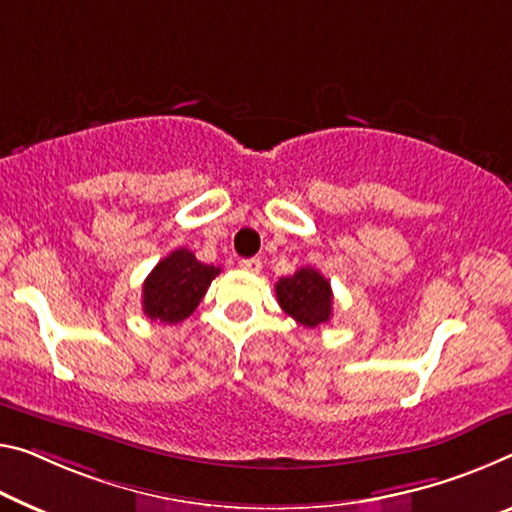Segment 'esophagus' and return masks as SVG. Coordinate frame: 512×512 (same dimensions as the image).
<instances>
[{"instance_id": "1", "label": "esophagus", "mask_w": 512, "mask_h": 512, "mask_svg": "<svg viewBox=\"0 0 512 512\" xmlns=\"http://www.w3.org/2000/svg\"><path fill=\"white\" fill-rule=\"evenodd\" d=\"M240 267L245 272H261V267H263V263H261V258H242L240 261Z\"/></svg>"}]
</instances>
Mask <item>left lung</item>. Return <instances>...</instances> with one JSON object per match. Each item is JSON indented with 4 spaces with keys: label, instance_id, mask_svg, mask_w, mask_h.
Wrapping results in <instances>:
<instances>
[{
    "label": "left lung",
    "instance_id": "8db88e82",
    "mask_svg": "<svg viewBox=\"0 0 512 512\" xmlns=\"http://www.w3.org/2000/svg\"><path fill=\"white\" fill-rule=\"evenodd\" d=\"M277 300L281 309L304 327L313 329L332 318V286L313 267H302L293 277L279 279Z\"/></svg>",
    "mask_w": 512,
    "mask_h": 512
}]
</instances>
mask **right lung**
Instances as JSON below:
<instances>
[{
	"mask_svg": "<svg viewBox=\"0 0 512 512\" xmlns=\"http://www.w3.org/2000/svg\"><path fill=\"white\" fill-rule=\"evenodd\" d=\"M217 274L219 267L196 261L190 249L171 251L144 281V313L167 325L190 318Z\"/></svg>",
	"mask_w": 512,
	"mask_h": 512,
	"instance_id": "right-lung-1",
	"label": "right lung"
}]
</instances>
